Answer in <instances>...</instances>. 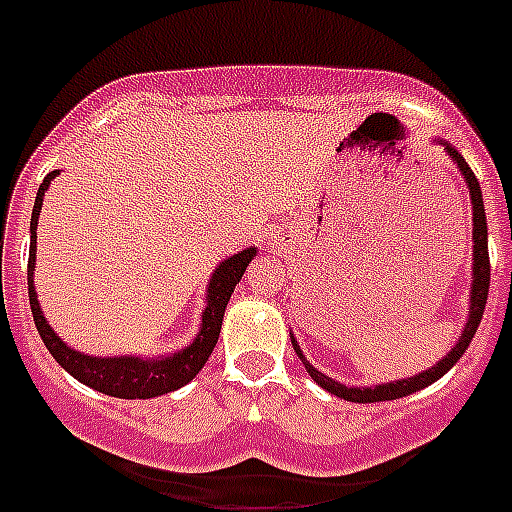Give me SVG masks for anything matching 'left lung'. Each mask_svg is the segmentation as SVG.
Segmentation results:
<instances>
[{
    "mask_svg": "<svg viewBox=\"0 0 512 512\" xmlns=\"http://www.w3.org/2000/svg\"><path fill=\"white\" fill-rule=\"evenodd\" d=\"M441 143H443V140H441ZM443 151L449 153V158L456 164V169L461 171V176H464V182H467V187H469V197H472L474 259H472V292H469L467 325H464V330H461V336H459V341H456V346L451 348L449 354L443 356L438 364H433L431 369H425V372L415 374V377L397 379V382L374 384V387H346V384L336 382V379L325 377L323 372H318V369H315V366H312L310 361L305 359L302 348L297 346L295 336H289V338H292V346H295L297 356H300V361L305 364L307 374H310V377L315 379L320 387H323V390H328L330 395L341 397V400H348V402H384V400H400V397H408V395H413V392L423 390V387L433 384L436 379H441L443 374L449 372L451 366H454L456 361L461 359V354H464V351L469 348V343H472V338H474V333H477L479 323H482V315H485V305H487V292H490V251H487L485 202H482V189H479L477 176H474V171L469 169V164L464 161V156H461V153L456 151L451 143H443Z\"/></svg>",
    "mask_w": 512,
    "mask_h": 512,
    "instance_id": "left-lung-1",
    "label": "left lung"
}]
</instances>
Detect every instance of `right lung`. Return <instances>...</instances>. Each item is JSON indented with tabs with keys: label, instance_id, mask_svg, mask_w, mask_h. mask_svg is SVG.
<instances>
[{
	"label": "right lung",
	"instance_id": "obj_1",
	"mask_svg": "<svg viewBox=\"0 0 512 512\" xmlns=\"http://www.w3.org/2000/svg\"><path fill=\"white\" fill-rule=\"evenodd\" d=\"M58 169L45 176L43 184L38 189L33 207V220H30V259H27V295H30V310H33L35 328H38L40 338H43L45 348L51 351L53 359L66 369L74 379L81 384H87L92 390L102 392V395L120 397V400H148V397L166 395L187 382H192L205 361L210 359L212 348H215L217 336H220V325H223L225 307H228L230 295H233L235 284L241 282L243 271L251 264L256 256V248H246V251L235 253L230 259L217 266L215 274L207 287V305L202 312L200 333L194 336V341L187 348L176 351L171 356H158V359H143V356H87L76 351V348L66 346L61 338L56 336L43 318L40 310L38 295H35L33 271H35V241H38V215L43 207V197L48 184L56 179Z\"/></svg>",
	"mask_w": 512,
	"mask_h": 512
}]
</instances>
